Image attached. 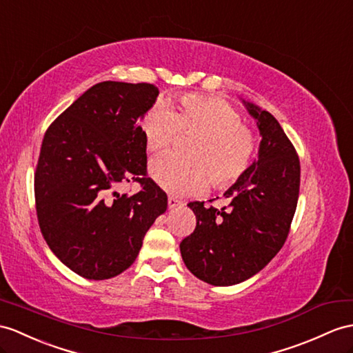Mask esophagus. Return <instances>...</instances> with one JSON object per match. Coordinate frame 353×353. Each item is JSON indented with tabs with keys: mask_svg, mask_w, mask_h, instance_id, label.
I'll return each mask as SVG.
<instances>
[{
	"mask_svg": "<svg viewBox=\"0 0 353 353\" xmlns=\"http://www.w3.org/2000/svg\"><path fill=\"white\" fill-rule=\"evenodd\" d=\"M168 205H169V208H176V206L181 205V201H178L176 197H174V196H169L168 197Z\"/></svg>",
	"mask_w": 353,
	"mask_h": 353,
	"instance_id": "1",
	"label": "esophagus"
}]
</instances>
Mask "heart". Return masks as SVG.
I'll use <instances>...</instances> for the list:
<instances>
[{
	"label": "heart",
	"mask_w": 353,
	"mask_h": 353,
	"mask_svg": "<svg viewBox=\"0 0 353 353\" xmlns=\"http://www.w3.org/2000/svg\"><path fill=\"white\" fill-rule=\"evenodd\" d=\"M166 109H152L141 123L151 152H165L178 133L194 134L185 159L163 156L151 163V175L163 190L175 196L228 190L250 166L254 152L253 132L241 123L226 100L184 94Z\"/></svg>",
	"instance_id": "b5f03b06"
}]
</instances>
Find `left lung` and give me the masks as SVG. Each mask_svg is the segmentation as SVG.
I'll use <instances>...</instances> for the list:
<instances>
[{
  "instance_id": "1",
  "label": "left lung",
  "mask_w": 353,
  "mask_h": 353,
  "mask_svg": "<svg viewBox=\"0 0 353 353\" xmlns=\"http://www.w3.org/2000/svg\"><path fill=\"white\" fill-rule=\"evenodd\" d=\"M247 109L262 134L259 160L225 193L229 203L223 208L188 203L196 228L179 244L187 268L214 286L236 285L259 272L285 244L298 203L301 166L294 143L268 110L250 103Z\"/></svg>"
}]
</instances>
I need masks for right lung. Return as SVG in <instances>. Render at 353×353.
I'll return each instance as SVG.
<instances>
[{
  "instance_id": "obj_1",
  "label": "right lung",
  "mask_w": 353,
  "mask_h": 353,
  "mask_svg": "<svg viewBox=\"0 0 353 353\" xmlns=\"http://www.w3.org/2000/svg\"><path fill=\"white\" fill-rule=\"evenodd\" d=\"M152 83L94 85L43 136L34 172L37 220L50 250L90 280L125 271L168 196L148 178L139 118L156 101ZM137 182L141 190L119 195Z\"/></svg>"
}]
</instances>
